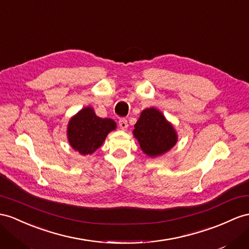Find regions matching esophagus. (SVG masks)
<instances>
[{
  "label": "esophagus",
  "mask_w": 249,
  "mask_h": 249,
  "mask_svg": "<svg viewBox=\"0 0 249 249\" xmlns=\"http://www.w3.org/2000/svg\"><path fill=\"white\" fill-rule=\"evenodd\" d=\"M119 126L121 129L125 130L127 128V126H128V123H127V120L126 119H120L119 120Z\"/></svg>",
  "instance_id": "1"
}]
</instances>
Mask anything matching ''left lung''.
Listing matches in <instances>:
<instances>
[{
  "mask_svg": "<svg viewBox=\"0 0 249 249\" xmlns=\"http://www.w3.org/2000/svg\"><path fill=\"white\" fill-rule=\"evenodd\" d=\"M144 154L155 158L162 156L174 147L178 141L173 124L156 108H146L132 131Z\"/></svg>",
  "mask_w": 249,
  "mask_h": 249,
  "instance_id": "8db88e82",
  "label": "left lung"
}]
</instances>
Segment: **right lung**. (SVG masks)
<instances>
[{
	"label": "right lung",
	"mask_w": 249,
	"mask_h": 249,
	"mask_svg": "<svg viewBox=\"0 0 249 249\" xmlns=\"http://www.w3.org/2000/svg\"><path fill=\"white\" fill-rule=\"evenodd\" d=\"M116 127L117 124L113 120L98 117L93 108L88 106L70 119L67 126L68 142L81 155H91Z\"/></svg>",
	"instance_id": "right-lung-1"
}]
</instances>
